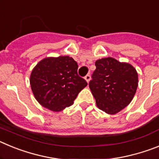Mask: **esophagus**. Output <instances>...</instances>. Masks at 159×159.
Returning <instances> with one entry per match:
<instances>
[{
	"instance_id": "1",
	"label": "esophagus",
	"mask_w": 159,
	"mask_h": 159,
	"mask_svg": "<svg viewBox=\"0 0 159 159\" xmlns=\"http://www.w3.org/2000/svg\"><path fill=\"white\" fill-rule=\"evenodd\" d=\"M84 79H85V80H86L87 82L89 83V81L91 80V75H90V74H88L87 75H85Z\"/></svg>"
}]
</instances>
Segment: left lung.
Here are the masks:
<instances>
[{"label":"left lung","mask_w":159,"mask_h":159,"mask_svg":"<svg viewBox=\"0 0 159 159\" xmlns=\"http://www.w3.org/2000/svg\"><path fill=\"white\" fill-rule=\"evenodd\" d=\"M89 88L97 107L110 115L118 113L131 102L138 88V73L130 64L112 57L96 60Z\"/></svg>","instance_id":"8db88e82"}]
</instances>
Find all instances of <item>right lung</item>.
<instances>
[{"mask_svg":"<svg viewBox=\"0 0 159 159\" xmlns=\"http://www.w3.org/2000/svg\"><path fill=\"white\" fill-rule=\"evenodd\" d=\"M77 70V63L68 56L40 60L30 75L31 88L38 102L53 111L72 105L80 92L88 85Z\"/></svg>","mask_w":159,"mask_h":159,"instance_id":"add662e5","label":"right lung"}]
</instances>
